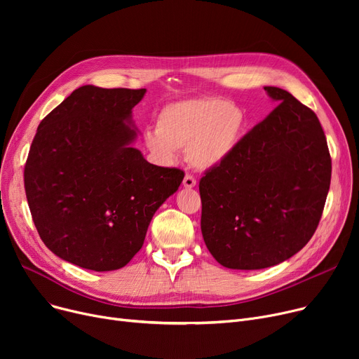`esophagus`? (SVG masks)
<instances>
[{
    "label": "esophagus",
    "instance_id": "esophagus-1",
    "mask_svg": "<svg viewBox=\"0 0 359 359\" xmlns=\"http://www.w3.org/2000/svg\"><path fill=\"white\" fill-rule=\"evenodd\" d=\"M196 184V179L191 175H186L184 179H183V186L187 187V189H191V187H194Z\"/></svg>",
    "mask_w": 359,
    "mask_h": 359
}]
</instances>
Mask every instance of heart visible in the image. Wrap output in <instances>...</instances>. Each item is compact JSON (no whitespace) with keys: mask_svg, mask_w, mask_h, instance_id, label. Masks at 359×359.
Segmentation results:
<instances>
[{"mask_svg":"<svg viewBox=\"0 0 359 359\" xmlns=\"http://www.w3.org/2000/svg\"><path fill=\"white\" fill-rule=\"evenodd\" d=\"M244 125L243 110L221 97H194L165 104L156 130H147L144 144L163 164L176 160L184 149L189 163L208 170L221 164L234 149Z\"/></svg>","mask_w":359,"mask_h":359,"instance_id":"obj_1","label":"heart"}]
</instances>
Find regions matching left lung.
I'll return each mask as SVG.
<instances>
[{
	"instance_id": "obj_1",
	"label": "left lung",
	"mask_w": 359,
	"mask_h": 359,
	"mask_svg": "<svg viewBox=\"0 0 359 359\" xmlns=\"http://www.w3.org/2000/svg\"><path fill=\"white\" fill-rule=\"evenodd\" d=\"M199 182L201 230L219 265L253 271L303 249L322 218L332 158L316 113L291 93Z\"/></svg>"
}]
</instances>
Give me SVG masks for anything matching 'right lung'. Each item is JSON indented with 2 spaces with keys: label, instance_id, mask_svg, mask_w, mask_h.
<instances>
[{
  "label": "right lung",
  "instance_id": "obj_1",
  "mask_svg": "<svg viewBox=\"0 0 359 359\" xmlns=\"http://www.w3.org/2000/svg\"><path fill=\"white\" fill-rule=\"evenodd\" d=\"M145 91L83 86L37 126L25 165L32 218L45 246L80 268H123L184 177L130 147Z\"/></svg>",
  "mask_w": 359,
  "mask_h": 359
}]
</instances>
